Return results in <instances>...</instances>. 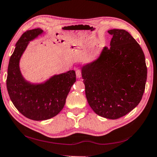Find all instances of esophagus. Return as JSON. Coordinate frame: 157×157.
Segmentation results:
<instances>
[{
  "instance_id": "34e87169",
  "label": "esophagus",
  "mask_w": 157,
  "mask_h": 157,
  "mask_svg": "<svg viewBox=\"0 0 157 157\" xmlns=\"http://www.w3.org/2000/svg\"><path fill=\"white\" fill-rule=\"evenodd\" d=\"M75 73H76V76L78 78H81L82 77V73H81V70L79 68H77L75 70Z\"/></svg>"
}]
</instances>
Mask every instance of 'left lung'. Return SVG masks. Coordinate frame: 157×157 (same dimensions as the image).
<instances>
[{
    "label": "left lung",
    "instance_id": "obj_1",
    "mask_svg": "<svg viewBox=\"0 0 157 157\" xmlns=\"http://www.w3.org/2000/svg\"><path fill=\"white\" fill-rule=\"evenodd\" d=\"M110 47L96 60L82 67L89 105L99 116L116 119L140 103L145 89L147 70L143 49L123 29L109 30Z\"/></svg>",
    "mask_w": 157,
    "mask_h": 157
}]
</instances>
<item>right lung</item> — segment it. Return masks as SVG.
Returning a JSON list of instances; mask_svg holds the SVG:
<instances>
[{"label": "right lung", "instance_id": "obj_1", "mask_svg": "<svg viewBox=\"0 0 157 157\" xmlns=\"http://www.w3.org/2000/svg\"><path fill=\"white\" fill-rule=\"evenodd\" d=\"M43 33L41 29H35L22 34L10 59L6 81L10 98L15 108L26 117L36 121L49 119L60 113L76 81L74 71L55 75L40 84H31L23 78L19 68L21 57L29 42Z\"/></svg>", "mask_w": 157, "mask_h": 157}]
</instances>
